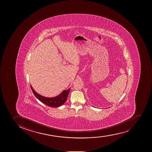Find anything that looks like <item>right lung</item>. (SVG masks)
<instances>
[{
  "instance_id": "1",
  "label": "right lung",
  "mask_w": 152,
  "mask_h": 152,
  "mask_svg": "<svg viewBox=\"0 0 152 152\" xmlns=\"http://www.w3.org/2000/svg\"><path fill=\"white\" fill-rule=\"evenodd\" d=\"M31 88L32 89V92H33L35 96L41 102L45 104V105L53 107H60L62 104H64L65 102L67 100L68 95L69 94L70 89L67 90L63 91L61 94L58 95V96H56L54 98H46L45 96H42L35 92L34 90L33 89L31 85L30 86Z\"/></svg>"
}]
</instances>
